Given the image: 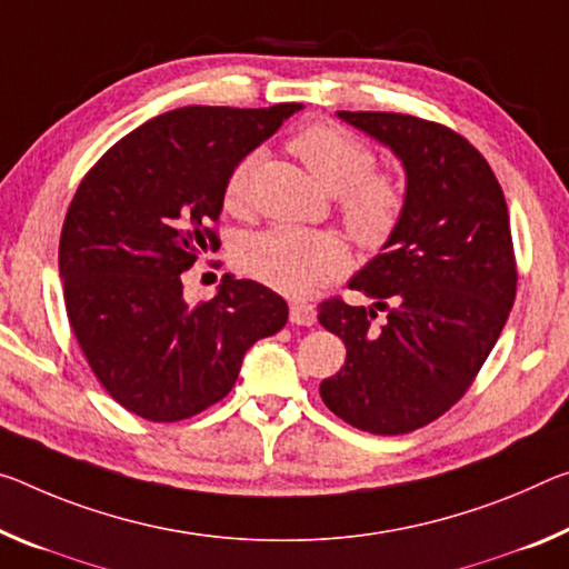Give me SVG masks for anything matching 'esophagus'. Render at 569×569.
Listing matches in <instances>:
<instances>
[{
	"mask_svg": "<svg viewBox=\"0 0 569 569\" xmlns=\"http://www.w3.org/2000/svg\"><path fill=\"white\" fill-rule=\"evenodd\" d=\"M291 323H296V327H313V323H317V309H313V303L293 301L291 303Z\"/></svg>",
	"mask_w": 569,
	"mask_h": 569,
	"instance_id": "obj_1",
	"label": "esophagus"
}]
</instances>
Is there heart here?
I'll use <instances>...</instances> for the list:
<instances>
[{"label": "heart", "mask_w": 569, "mask_h": 569, "mask_svg": "<svg viewBox=\"0 0 569 569\" xmlns=\"http://www.w3.org/2000/svg\"><path fill=\"white\" fill-rule=\"evenodd\" d=\"M291 149L317 182L339 194V212L347 230L362 246H380L405 210V182L400 174L375 169V149L339 123H311L291 139ZM256 154L242 157L224 182V204L238 210L248 197ZM238 268L273 291L293 299L309 296L321 283L345 273L349 252L345 240L329 230L278 228L246 238L236 252Z\"/></svg>", "instance_id": "b5f03b06"}]
</instances>
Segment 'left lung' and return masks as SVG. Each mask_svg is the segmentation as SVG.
Returning a JSON list of instances; mask_svg holds the SVG:
<instances>
[{"instance_id":"obj_1","label":"left lung","mask_w":569,"mask_h":569,"mask_svg":"<svg viewBox=\"0 0 569 569\" xmlns=\"http://www.w3.org/2000/svg\"><path fill=\"white\" fill-rule=\"evenodd\" d=\"M405 167V210L349 288L375 306L329 299L323 329L347 362L323 380L327 408L359 430L400 436L463 398L517 296L509 210L489 161L461 133L385 111H339ZM377 310L388 313L375 325Z\"/></svg>"}]
</instances>
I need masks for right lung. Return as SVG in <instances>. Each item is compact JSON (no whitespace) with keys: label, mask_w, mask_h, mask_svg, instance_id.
<instances>
[{"label":"right lung","mask_w":569,"mask_h":569,"mask_svg":"<svg viewBox=\"0 0 569 569\" xmlns=\"http://www.w3.org/2000/svg\"><path fill=\"white\" fill-rule=\"evenodd\" d=\"M301 108H177L80 182L58 250L68 321L98 382L139 418L177 422L220 402L246 351L286 327V301L263 283L222 276L192 306L182 273L220 248L230 169Z\"/></svg>","instance_id":"obj_1"}]
</instances>
